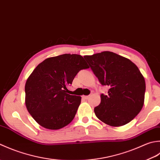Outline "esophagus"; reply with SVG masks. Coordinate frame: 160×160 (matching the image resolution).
<instances>
[{
  "label": "esophagus",
  "mask_w": 160,
  "mask_h": 160,
  "mask_svg": "<svg viewBox=\"0 0 160 160\" xmlns=\"http://www.w3.org/2000/svg\"><path fill=\"white\" fill-rule=\"evenodd\" d=\"M82 97H83V98L84 99H89L90 96H83Z\"/></svg>",
  "instance_id": "34e87169"
}]
</instances>
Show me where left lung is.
<instances>
[{
  "label": "left lung",
  "mask_w": 160,
  "mask_h": 160,
  "mask_svg": "<svg viewBox=\"0 0 160 160\" xmlns=\"http://www.w3.org/2000/svg\"><path fill=\"white\" fill-rule=\"evenodd\" d=\"M100 83L108 88L101 94V103L94 108L97 118L111 126L129 123L141 111L144 102L146 83L135 63L112 52L84 56Z\"/></svg>",
  "instance_id": "8db88e82"
}]
</instances>
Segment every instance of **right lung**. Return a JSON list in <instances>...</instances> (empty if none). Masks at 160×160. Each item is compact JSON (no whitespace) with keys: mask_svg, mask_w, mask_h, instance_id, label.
I'll return each mask as SVG.
<instances>
[{"mask_svg":"<svg viewBox=\"0 0 160 160\" xmlns=\"http://www.w3.org/2000/svg\"><path fill=\"white\" fill-rule=\"evenodd\" d=\"M83 57L65 54L46 58L26 81L25 104L39 125L58 130L72 121L81 97L68 94V87L79 72L87 69Z\"/></svg>","mask_w":160,"mask_h":160,"instance_id":"1","label":"right lung"}]
</instances>
